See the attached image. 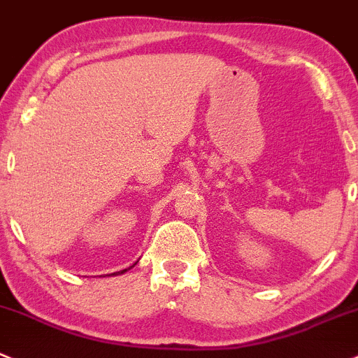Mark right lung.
<instances>
[{
    "mask_svg": "<svg viewBox=\"0 0 358 358\" xmlns=\"http://www.w3.org/2000/svg\"><path fill=\"white\" fill-rule=\"evenodd\" d=\"M129 268H131V267H129ZM125 271H127V268H124V271H120V272H115V274H124Z\"/></svg>",
    "mask_w": 358,
    "mask_h": 358,
    "instance_id": "1",
    "label": "right lung"
}]
</instances>
